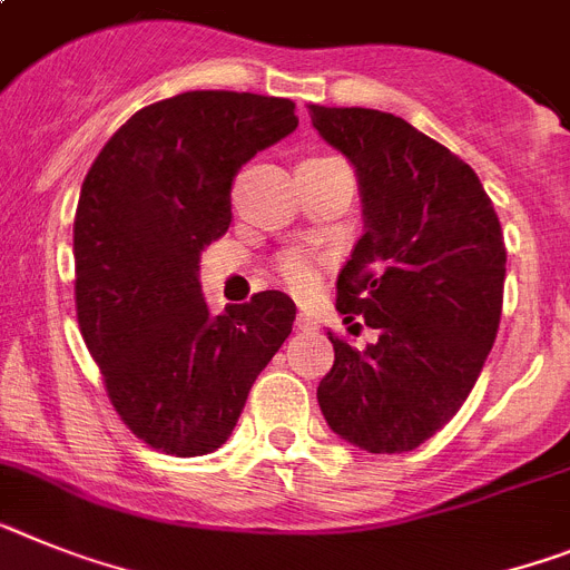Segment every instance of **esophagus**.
Returning <instances> with one entry per match:
<instances>
[{
    "instance_id": "obj_1",
    "label": "esophagus",
    "mask_w": 570,
    "mask_h": 570,
    "mask_svg": "<svg viewBox=\"0 0 570 570\" xmlns=\"http://www.w3.org/2000/svg\"><path fill=\"white\" fill-rule=\"evenodd\" d=\"M294 325H296V332H317L320 328L317 320L311 317V314H296Z\"/></svg>"
}]
</instances>
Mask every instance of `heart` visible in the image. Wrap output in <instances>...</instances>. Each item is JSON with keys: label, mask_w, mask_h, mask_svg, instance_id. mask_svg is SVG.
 I'll list each match as a JSON object with an SVG mask.
<instances>
[{"label": "heart", "mask_w": 570, "mask_h": 570, "mask_svg": "<svg viewBox=\"0 0 570 570\" xmlns=\"http://www.w3.org/2000/svg\"><path fill=\"white\" fill-rule=\"evenodd\" d=\"M279 276L282 282L294 291V294L299 296L311 294L314 285H317V259H314L311 253H303V250L285 253L279 262Z\"/></svg>", "instance_id": "1"}]
</instances>
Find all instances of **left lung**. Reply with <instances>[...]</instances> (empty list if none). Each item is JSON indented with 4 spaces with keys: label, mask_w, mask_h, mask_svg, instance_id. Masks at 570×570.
<instances>
[{
    "label": "left lung",
    "mask_w": 570,
    "mask_h": 570,
    "mask_svg": "<svg viewBox=\"0 0 570 570\" xmlns=\"http://www.w3.org/2000/svg\"><path fill=\"white\" fill-rule=\"evenodd\" d=\"M320 138L348 158L363 236L337 276L354 348L332 337L317 386L325 421L366 452H410L461 410L502 317V225L479 175L415 126L377 109L311 106Z\"/></svg>",
    "instance_id": "obj_1"
}]
</instances>
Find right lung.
<instances>
[{"mask_svg":"<svg viewBox=\"0 0 570 570\" xmlns=\"http://www.w3.org/2000/svg\"><path fill=\"white\" fill-rule=\"evenodd\" d=\"M294 109L285 97L184 91L135 111L82 181L77 323L111 406L167 455L225 444L294 325L282 291L213 314L198 282L204 247L230 227L233 178L294 132Z\"/></svg>","mask_w":570,"mask_h":570,"instance_id":"obj_1","label":"right lung"}]
</instances>
